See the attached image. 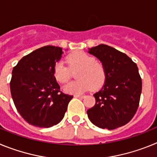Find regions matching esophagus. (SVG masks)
<instances>
[{"label":"esophagus","instance_id":"obj_1","mask_svg":"<svg viewBox=\"0 0 157 157\" xmlns=\"http://www.w3.org/2000/svg\"><path fill=\"white\" fill-rule=\"evenodd\" d=\"M74 97H75V98H85V96H84V95H78V94H75Z\"/></svg>","mask_w":157,"mask_h":157}]
</instances>
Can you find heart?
<instances>
[{"label":"heart","instance_id":"b5f03b06","mask_svg":"<svg viewBox=\"0 0 157 157\" xmlns=\"http://www.w3.org/2000/svg\"><path fill=\"white\" fill-rule=\"evenodd\" d=\"M67 62L71 70L78 69L76 72V78L78 79L64 87L66 93L78 94L89 90L91 87L96 90L103 86L106 78L105 69L101 63L96 62L93 56L86 52H75L67 56ZM53 75L57 82L66 83L70 79V69L63 62H58L53 67Z\"/></svg>","mask_w":157,"mask_h":157}]
</instances>
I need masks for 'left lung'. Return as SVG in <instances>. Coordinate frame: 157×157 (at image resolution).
I'll return each mask as SVG.
<instances>
[{
	"mask_svg": "<svg viewBox=\"0 0 157 157\" xmlns=\"http://www.w3.org/2000/svg\"><path fill=\"white\" fill-rule=\"evenodd\" d=\"M88 52L99 59L106 72L105 84L94 94L96 104L87 110L89 120L102 129L124 126L139 105L142 84L137 64L125 53L103 44Z\"/></svg>",
	"mask_w": 157,
	"mask_h": 157,
	"instance_id": "8db88e82",
	"label": "left lung"
}]
</instances>
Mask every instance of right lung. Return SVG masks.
<instances>
[{"mask_svg":"<svg viewBox=\"0 0 157 157\" xmlns=\"http://www.w3.org/2000/svg\"><path fill=\"white\" fill-rule=\"evenodd\" d=\"M63 53L60 47L47 45L23 56L14 67L11 94L18 112L29 124L48 128L63 120L73 98L60 92L53 75Z\"/></svg>","mask_w":157,"mask_h":157,"instance_id":"1","label":"right lung"}]
</instances>
